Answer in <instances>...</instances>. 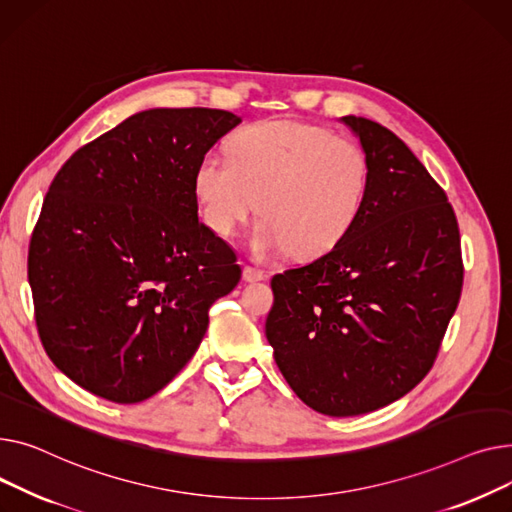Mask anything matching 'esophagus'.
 I'll return each instance as SVG.
<instances>
[{"instance_id":"1","label":"esophagus","mask_w":512,"mask_h":512,"mask_svg":"<svg viewBox=\"0 0 512 512\" xmlns=\"http://www.w3.org/2000/svg\"><path fill=\"white\" fill-rule=\"evenodd\" d=\"M266 275L262 273V270L254 268V266H244V281L248 283H256V281H264Z\"/></svg>"}]
</instances>
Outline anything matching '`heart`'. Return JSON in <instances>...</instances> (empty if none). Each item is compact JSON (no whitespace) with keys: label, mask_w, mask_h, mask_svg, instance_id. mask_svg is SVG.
I'll use <instances>...</instances> for the list:
<instances>
[{"label":"heart","mask_w":512,"mask_h":512,"mask_svg":"<svg viewBox=\"0 0 512 512\" xmlns=\"http://www.w3.org/2000/svg\"><path fill=\"white\" fill-rule=\"evenodd\" d=\"M370 159L353 140L295 119L244 128L231 155L208 150L194 173L202 221L229 237L258 208L248 248L268 260L293 252L314 258L337 248L362 217Z\"/></svg>","instance_id":"heart-1"}]
</instances>
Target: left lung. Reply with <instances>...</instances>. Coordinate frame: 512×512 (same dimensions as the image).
Segmentation results:
<instances>
[{"instance_id":"obj_1","label":"left lung","mask_w":512,"mask_h":512,"mask_svg":"<svg viewBox=\"0 0 512 512\" xmlns=\"http://www.w3.org/2000/svg\"><path fill=\"white\" fill-rule=\"evenodd\" d=\"M370 159L362 217L324 256L270 281L266 339L293 393L330 417L376 411L434 366L461 287L455 210L388 128L345 115Z\"/></svg>"}]
</instances>
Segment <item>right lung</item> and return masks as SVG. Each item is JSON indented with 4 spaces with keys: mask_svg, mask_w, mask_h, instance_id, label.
Returning <instances> with one entry per match:
<instances>
[{
    "mask_svg": "<svg viewBox=\"0 0 512 512\" xmlns=\"http://www.w3.org/2000/svg\"><path fill=\"white\" fill-rule=\"evenodd\" d=\"M242 117L148 109L57 171L28 248V283L51 362L88 393L140 403L196 353L208 310L242 277L198 221L194 173Z\"/></svg>",
    "mask_w": 512,
    "mask_h": 512,
    "instance_id": "obj_1",
    "label": "right lung"
}]
</instances>
